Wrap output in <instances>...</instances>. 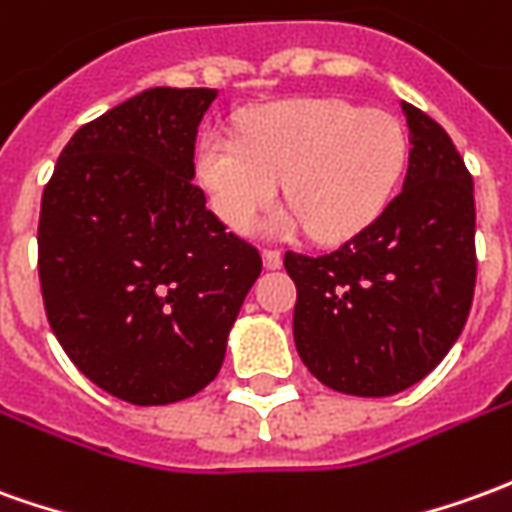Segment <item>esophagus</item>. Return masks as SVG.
<instances>
[{
	"label": "esophagus",
	"mask_w": 512,
	"mask_h": 512,
	"mask_svg": "<svg viewBox=\"0 0 512 512\" xmlns=\"http://www.w3.org/2000/svg\"><path fill=\"white\" fill-rule=\"evenodd\" d=\"M263 266H266V268H280L282 266V252H280V249H263Z\"/></svg>",
	"instance_id": "obj_1"
}]
</instances>
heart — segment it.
Listing matches in <instances>:
<instances>
[{
  "instance_id": "b5f03b06",
  "label": "heart",
  "mask_w": 512,
  "mask_h": 512,
  "mask_svg": "<svg viewBox=\"0 0 512 512\" xmlns=\"http://www.w3.org/2000/svg\"><path fill=\"white\" fill-rule=\"evenodd\" d=\"M407 149L405 127L388 110L288 99L252 113L241 138L207 130L196 146V177L232 230H252L277 202L282 182L293 216L274 219L271 230L305 221L316 238L338 241L388 207Z\"/></svg>"
}]
</instances>
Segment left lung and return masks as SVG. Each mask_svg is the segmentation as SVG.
Masks as SVG:
<instances>
[{
    "instance_id": "obj_1",
    "label": "left lung",
    "mask_w": 512,
    "mask_h": 512,
    "mask_svg": "<svg viewBox=\"0 0 512 512\" xmlns=\"http://www.w3.org/2000/svg\"><path fill=\"white\" fill-rule=\"evenodd\" d=\"M402 191L330 255L285 252L293 341L327 388L391 396L424 380L466 327L474 282V182L438 121L402 102Z\"/></svg>"
}]
</instances>
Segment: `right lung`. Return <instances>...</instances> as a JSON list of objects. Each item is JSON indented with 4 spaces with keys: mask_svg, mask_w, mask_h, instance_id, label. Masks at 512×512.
<instances>
[{
    "mask_svg": "<svg viewBox=\"0 0 512 512\" xmlns=\"http://www.w3.org/2000/svg\"><path fill=\"white\" fill-rule=\"evenodd\" d=\"M216 88H149L82 124L38 221L49 327L88 380L130 405H171L216 380L260 252L194 185Z\"/></svg>",
    "mask_w": 512,
    "mask_h": 512,
    "instance_id": "right-lung-1",
    "label": "right lung"
}]
</instances>
